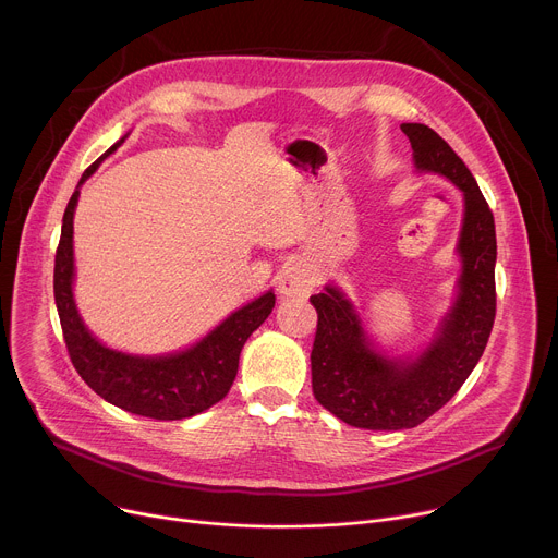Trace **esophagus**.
<instances>
[{"instance_id": "34e87169", "label": "esophagus", "mask_w": 558, "mask_h": 558, "mask_svg": "<svg viewBox=\"0 0 558 558\" xmlns=\"http://www.w3.org/2000/svg\"><path fill=\"white\" fill-rule=\"evenodd\" d=\"M317 284L315 271L306 263H293L289 265L280 276V293L287 298H306Z\"/></svg>"}]
</instances>
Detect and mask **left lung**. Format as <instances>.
<instances>
[{
    "label": "left lung",
    "mask_w": 558,
    "mask_h": 558,
    "mask_svg": "<svg viewBox=\"0 0 558 558\" xmlns=\"http://www.w3.org/2000/svg\"><path fill=\"white\" fill-rule=\"evenodd\" d=\"M402 132L417 170L441 174L463 192L461 276L435 340L413 362L381 355L338 287L311 295L317 311L311 351L315 400L344 424L368 430L415 428L437 413L484 355L497 313L495 218L480 185L435 130L402 123Z\"/></svg>",
    "instance_id": "left-lung-1"
}]
</instances>
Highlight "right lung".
<instances>
[{
    "label": "right lung",
    "mask_w": 558,
    "mask_h": 558,
    "mask_svg": "<svg viewBox=\"0 0 558 558\" xmlns=\"http://www.w3.org/2000/svg\"><path fill=\"white\" fill-rule=\"evenodd\" d=\"M121 143L123 138L95 161L78 185H84L104 158ZM78 185L68 201L54 254V302L65 349L76 373L106 402L141 417L172 422L207 411L229 392L247 338L267 320L276 304L274 291L233 311L209 336L179 353L143 357L104 347L86 329L72 298V218Z\"/></svg>",
    "instance_id": "1"
}]
</instances>
